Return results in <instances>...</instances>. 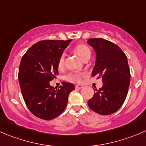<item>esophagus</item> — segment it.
Listing matches in <instances>:
<instances>
[{
    "instance_id": "1",
    "label": "esophagus",
    "mask_w": 146,
    "mask_h": 146,
    "mask_svg": "<svg viewBox=\"0 0 146 146\" xmlns=\"http://www.w3.org/2000/svg\"><path fill=\"white\" fill-rule=\"evenodd\" d=\"M83 87V86H82V85H76V88L77 89H81Z\"/></svg>"
}]
</instances>
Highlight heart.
Wrapping results in <instances>:
<instances>
[{
  "label": "heart",
  "mask_w": 146,
  "mask_h": 146,
  "mask_svg": "<svg viewBox=\"0 0 146 146\" xmlns=\"http://www.w3.org/2000/svg\"><path fill=\"white\" fill-rule=\"evenodd\" d=\"M74 50L83 60H87L90 58L91 56V50L90 48L86 45L80 43L75 46ZM65 60H66V54L65 53H62L59 56L57 62V66L58 69H63L65 66ZM84 76H86L85 73H76V72H71L69 73L66 76V79L68 81L74 82V83H80L82 81V78Z\"/></svg>",
  "instance_id": "b5f03b06"
}]
</instances>
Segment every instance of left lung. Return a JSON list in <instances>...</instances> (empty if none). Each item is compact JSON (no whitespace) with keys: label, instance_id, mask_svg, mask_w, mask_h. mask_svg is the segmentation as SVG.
I'll return each mask as SVG.
<instances>
[{"label":"left lung","instance_id":"obj_1","mask_svg":"<svg viewBox=\"0 0 146 146\" xmlns=\"http://www.w3.org/2000/svg\"><path fill=\"white\" fill-rule=\"evenodd\" d=\"M88 43L96 52L92 76L102 78L103 83L88 105L97 113L111 115L122 106L128 94L131 72L127 56L119 46L106 39L89 38Z\"/></svg>","mask_w":146,"mask_h":146}]
</instances>
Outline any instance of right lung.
<instances>
[{"label":"right lung","instance_id":"obj_1","mask_svg":"<svg viewBox=\"0 0 146 146\" xmlns=\"http://www.w3.org/2000/svg\"><path fill=\"white\" fill-rule=\"evenodd\" d=\"M68 40H40L23 56L18 70V80L27 107L35 116L46 121L54 119L66 108L72 83L62 82L58 88L50 81L58 75L59 56L69 45Z\"/></svg>","mask_w":146,"mask_h":146}]
</instances>
